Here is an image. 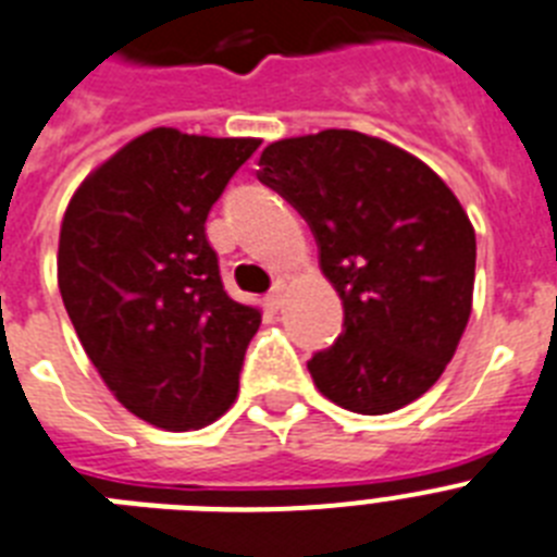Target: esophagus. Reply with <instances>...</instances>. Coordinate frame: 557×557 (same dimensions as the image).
I'll return each instance as SVG.
<instances>
[{
	"label": "esophagus",
	"mask_w": 557,
	"mask_h": 557,
	"mask_svg": "<svg viewBox=\"0 0 557 557\" xmlns=\"http://www.w3.org/2000/svg\"><path fill=\"white\" fill-rule=\"evenodd\" d=\"M285 288H288V283H285V280L280 277L277 283L272 285V292H269V297H265V302H269V306H272V308H283V302H285Z\"/></svg>",
	"instance_id": "obj_1"
}]
</instances>
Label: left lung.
I'll use <instances>...</instances> for the list:
<instances>
[{
    "label": "left lung",
    "mask_w": 557,
    "mask_h": 557,
    "mask_svg": "<svg viewBox=\"0 0 557 557\" xmlns=\"http://www.w3.org/2000/svg\"><path fill=\"white\" fill-rule=\"evenodd\" d=\"M258 178L308 221L345 331L308 361L342 409L386 414L429 393L473 302L476 235L451 187L398 145L347 128L265 145Z\"/></svg>",
    "instance_id": "left-lung-1"
}]
</instances>
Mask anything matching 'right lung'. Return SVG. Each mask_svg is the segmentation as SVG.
Masks as SVG:
<instances>
[{"instance_id": "right-lung-1", "label": "right lung", "mask_w": 557, "mask_h": 557, "mask_svg": "<svg viewBox=\"0 0 557 557\" xmlns=\"http://www.w3.org/2000/svg\"><path fill=\"white\" fill-rule=\"evenodd\" d=\"M258 145L151 128L81 182L61 221L58 288L77 338L157 429H205L238 398L260 308L224 292L205 221Z\"/></svg>"}]
</instances>
